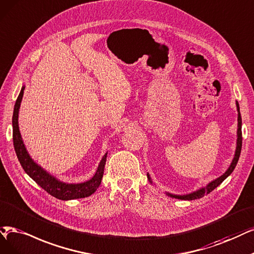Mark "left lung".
Wrapping results in <instances>:
<instances>
[{
  "instance_id": "1",
  "label": "left lung",
  "mask_w": 254,
  "mask_h": 254,
  "mask_svg": "<svg viewBox=\"0 0 254 254\" xmlns=\"http://www.w3.org/2000/svg\"><path fill=\"white\" fill-rule=\"evenodd\" d=\"M237 106H238V112H239V116H238V122H239L238 127H239V128H238L237 151H236V155H234V158H233V160H232V163L229 166L228 170L226 171V173H225L223 176H221L220 178H218V179H215L214 181L210 182L207 186L205 187V189L199 190L198 191H194L192 193L186 194V195H174V194H170V193H168V195L174 196V198H177V199H181V200H195V199H200V198H202V196H204V194H207V193L211 192L214 189H217V187L233 172L234 167L237 166V163L239 161V158H240V155H241V149H242V117H241L240 107H239L238 103H237ZM148 179H149V177H148Z\"/></svg>"
}]
</instances>
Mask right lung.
Here are the masks:
<instances>
[{"label":"right lung","instance_id":"add662e5","mask_svg":"<svg viewBox=\"0 0 254 254\" xmlns=\"http://www.w3.org/2000/svg\"><path fill=\"white\" fill-rule=\"evenodd\" d=\"M25 87L22 88L20 95H18L13 110L12 116V127H13V145L15 153L17 156L18 161H20L24 171L27 173L31 179H33L37 184H39L44 190H46L49 194L55 196L56 199L60 200H73V199H80L86 198V196L91 195L93 192L98 189L101 179L103 176V171H105V165L107 161V154L102 157L99 166L96 171V174L94 175L91 180L79 183V184H67L63 183L59 180H56L54 177L46 173L41 166L37 165L30 156L28 155L26 147L21 137L20 129H18V110H20L21 101L23 98Z\"/></svg>","mask_w":254,"mask_h":254}]
</instances>
